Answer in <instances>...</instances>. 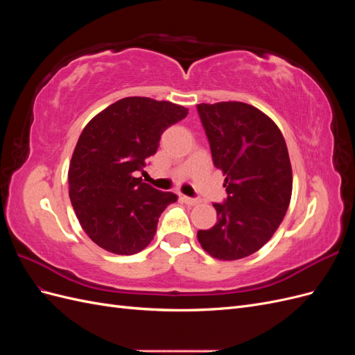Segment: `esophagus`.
Returning <instances> with one entry per match:
<instances>
[{
	"label": "esophagus",
	"instance_id": "1",
	"mask_svg": "<svg viewBox=\"0 0 355 355\" xmlns=\"http://www.w3.org/2000/svg\"><path fill=\"white\" fill-rule=\"evenodd\" d=\"M180 200L184 201V202H187V204H189V206H194V204L198 202L197 198H192V197H188V196H182Z\"/></svg>",
	"mask_w": 355,
	"mask_h": 355
}]
</instances>
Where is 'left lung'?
<instances>
[{"label":"left lung","instance_id":"1","mask_svg":"<svg viewBox=\"0 0 355 355\" xmlns=\"http://www.w3.org/2000/svg\"><path fill=\"white\" fill-rule=\"evenodd\" d=\"M213 164L223 171L227 198L213 202L218 222L197 239L220 261L249 256L270 241L292 197V166L282 132L252 105H197Z\"/></svg>","mask_w":355,"mask_h":355}]
</instances>
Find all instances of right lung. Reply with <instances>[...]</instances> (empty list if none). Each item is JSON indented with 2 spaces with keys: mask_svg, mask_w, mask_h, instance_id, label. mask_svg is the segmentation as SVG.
Instances as JSON below:
<instances>
[{
  "mask_svg": "<svg viewBox=\"0 0 355 355\" xmlns=\"http://www.w3.org/2000/svg\"><path fill=\"white\" fill-rule=\"evenodd\" d=\"M187 115L180 105L135 96L84 127L69 166V198L83 230L102 249L133 254L154 239L158 218L178 197L135 176L166 128Z\"/></svg>",
  "mask_w": 355,
  "mask_h": 355,
  "instance_id": "right-lung-1",
  "label": "right lung"
}]
</instances>
